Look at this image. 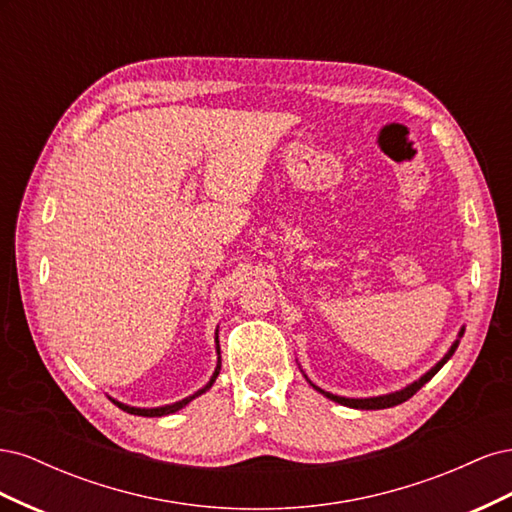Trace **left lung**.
<instances>
[{"label":"left lung","mask_w":512,"mask_h":512,"mask_svg":"<svg viewBox=\"0 0 512 512\" xmlns=\"http://www.w3.org/2000/svg\"><path fill=\"white\" fill-rule=\"evenodd\" d=\"M461 335H463V329H461ZM457 350V342L453 344V348H451V352H448L444 359L433 367L431 371H427V374L418 380V382H414V384H410L408 389H404V391H397V393H391V395H382V397H369V399H348V397H339V395H331V393H324L322 389H318L322 395H327L329 399H333V401H337V404H342V406H350V408H361V410H382V408H391V406H397V404H404L406 399H410L418 389H421V386L427 382V380H431L433 376L438 374L440 371V367L448 361V356H451L453 352Z\"/></svg>","instance_id":"8db88e82"}]
</instances>
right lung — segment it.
Returning <instances> with one entry per match:
<instances>
[{
	"label": "right lung",
	"instance_id": "obj_1",
	"mask_svg": "<svg viewBox=\"0 0 512 512\" xmlns=\"http://www.w3.org/2000/svg\"><path fill=\"white\" fill-rule=\"evenodd\" d=\"M218 374H220V361H218V367H215V374L211 376V380L207 382L205 389H200L198 393H194V395H190V397H185V399L177 401V404H173V406H164V408H130V406H126V404H119V401H115V399H113V404H115V406H119L123 412L136 414V416H164V414H173V412L181 410L183 406H188L190 401H192L194 397H198L200 393H205L207 389H211V384L215 382V378H218Z\"/></svg>",
	"mask_w": 512,
	"mask_h": 512
}]
</instances>
